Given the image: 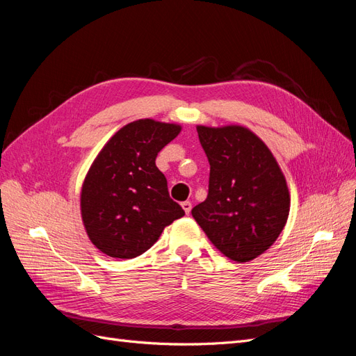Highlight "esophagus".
I'll list each match as a JSON object with an SVG mask.
<instances>
[{
    "mask_svg": "<svg viewBox=\"0 0 356 356\" xmlns=\"http://www.w3.org/2000/svg\"><path fill=\"white\" fill-rule=\"evenodd\" d=\"M181 207H182V209L186 211V213H187V215L191 212V202H188V200L182 202V203H181Z\"/></svg>",
    "mask_w": 356,
    "mask_h": 356,
    "instance_id": "obj_1",
    "label": "esophagus"
}]
</instances>
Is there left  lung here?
Returning a JSON list of instances; mask_svg holds the SVG:
<instances>
[{"mask_svg":"<svg viewBox=\"0 0 356 356\" xmlns=\"http://www.w3.org/2000/svg\"><path fill=\"white\" fill-rule=\"evenodd\" d=\"M208 157L209 190L191 209L208 239L233 261L246 263L270 248L289 213L286 181L270 149L243 126H197Z\"/></svg>","mask_w":356,"mask_h":356,"instance_id":"left-lung-1","label":"left lung"}]
</instances>
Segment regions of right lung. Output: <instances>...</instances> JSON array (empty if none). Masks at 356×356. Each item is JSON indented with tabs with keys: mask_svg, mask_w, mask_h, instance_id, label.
Returning <instances> with one entry per match:
<instances>
[{
	"mask_svg": "<svg viewBox=\"0 0 356 356\" xmlns=\"http://www.w3.org/2000/svg\"><path fill=\"white\" fill-rule=\"evenodd\" d=\"M181 126L141 118L123 126L104 145L84 178L80 207L84 229L98 250L113 258H135L184 215L169 197L156 157Z\"/></svg>",
	"mask_w": 356,
	"mask_h": 356,
	"instance_id": "1",
	"label": "right lung"
}]
</instances>
